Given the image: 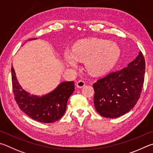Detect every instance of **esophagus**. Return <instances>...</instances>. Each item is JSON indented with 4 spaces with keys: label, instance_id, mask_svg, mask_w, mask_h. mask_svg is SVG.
Instances as JSON below:
<instances>
[{
    "label": "esophagus",
    "instance_id": "esophagus-1",
    "mask_svg": "<svg viewBox=\"0 0 153 153\" xmlns=\"http://www.w3.org/2000/svg\"><path fill=\"white\" fill-rule=\"evenodd\" d=\"M85 85V82L84 81H82V80H80L78 82H76V87L79 88H82Z\"/></svg>",
    "mask_w": 153,
    "mask_h": 153
}]
</instances>
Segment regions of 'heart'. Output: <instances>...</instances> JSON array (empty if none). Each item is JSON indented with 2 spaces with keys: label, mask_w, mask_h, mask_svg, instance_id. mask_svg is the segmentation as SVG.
Returning a JSON list of instances; mask_svg holds the SVG:
<instances>
[{
  "label": "heart",
  "mask_w": 153,
  "mask_h": 153,
  "mask_svg": "<svg viewBox=\"0 0 153 153\" xmlns=\"http://www.w3.org/2000/svg\"><path fill=\"white\" fill-rule=\"evenodd\" d=\"M120 54V48L113 42L98 39L81 40L75 44L72 53L65 52L64 60L69 67L76 68L78 61L85 62L89 73L101 74L110 70Z\"/></svg>",
  "instance_id": "b5f03b06"
}]
</instances>
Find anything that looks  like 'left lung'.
Wrapping results in <instances>:
<instances>
[{"label":"left lung","instance_id":"1","mask_svg":"<svg viewBox=\"0 0 153 153\" xmlns=\"http://www.w3.org/2000/svg\"><path fill=\"white\" fill-rule=\"evenodd\" d=\"M145 60L142 52L127 67L112 72L93 84L94 105L101 116L116 118L130 111L143 89Z\"/></svg>","mask_w":153,"mask_h":153}]
</instances>
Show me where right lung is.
Instances as JSON below:
<instances>
[{
    "label": "right lung",
    "mask_w": 153,
    "mask_h": 153,
    "mask_svg": "<svg viewBox=\"0 0 153 153\" xmlns=\"http://www.w3.org/2000/svg\"><path fill=\"white\" fill-rule=\"evenodd\" d=\"M12 85L15 100L19 108L33 120L42 123L58 121L64 116L67 101L74 91V82H64L42 97L30 95L20 86L12 66Z\"/></svg>",
    "instance_id": "add662e5"
}]
</instances>
